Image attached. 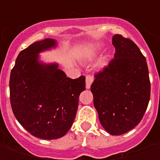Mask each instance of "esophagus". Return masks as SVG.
<instances>
[{
  "instance_id": "esophagus-1",
  "label": "esophagus",
  "mask_w": 160,
  "mask_h": 160,
  "mask_svg": "<svg viewBox=\"0 0 160 160\" xmlns=\"http://www.w3.org/2000/svg\"><path fill=\"white\" fill-rule=\"evenodd\" d=\"M92 81H93V77L92 76V75H89V74L87 75V77H86V87H87V89L90 88Z\"/></svg>"
}]
</instances>
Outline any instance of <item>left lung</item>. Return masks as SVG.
Returning <instances> with one entry per match:
<instances>
[{"mask_svg": "<svg viewBox=\"0 0 160 160\" xmlns=\"http://www.w3.org/2000/svg\"><path fill=\"white\" fill-rule=\"evenodd\" d=\"M114 58L95 74L91 86L100 123L112 135L125 134L140 123L147 111L151 85L147 61L129 38L116 34Z\"/></svg>", "mask_w": 160, "mask_h": 160, "instance_id": "1", "label": "left lung"}]
</instances>
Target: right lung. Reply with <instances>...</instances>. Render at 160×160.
<instances>
[{"label": "right lung", "mask_w": 160, "mask_h": 160, "mask_svg": "<svg viewBox=\"0 0 160 160\" xmlns=\"http://www.w3.org/2000/svg\"><path fill=\"white\" fill-rule=\"evenodd\" d=\"M51 38L33 42L20 51L10 74V102L24 128L40 139L62 137L73 125L86 78L66 76L56 63L39 62L42 51L56 47Z\"/></svg>", "instance_id": "1"}]
</instances>
